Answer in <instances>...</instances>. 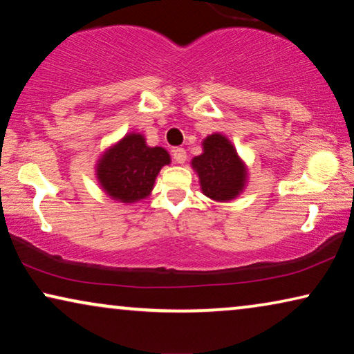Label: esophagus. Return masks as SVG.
Listing matches in <instances>:
<instances>
[{"label":"esophagus","mask_w":354,"mask_h":354,"mask_svg":"<svg viewBox=\"0 0 354 354\" xmlns=\"http://www.w3.org/2000/svg\"><path fill=\"white\" fill-rule=\"evenodd\" d=\"M172 156H174V161L177 164H183L187 161V151L183 148H176L172 151Z\"/></svg>","instance_id":"obj_1"}]
</instances>
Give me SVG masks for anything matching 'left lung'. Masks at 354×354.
Segmentation results:
<instances>
[{
  "label": "left lung",
  "mask_w": 354,
  "mask_h": 354,
  "mask_svg": "<svg viewBox=\"0 0 354 354\" xmlns=\"http://www.w3.org/2000/svg\"><path fill=\"white\" fill-rule=\"evenodd\" d=\"M200 177L203 193L214 201L234 200L243 192L246 167L234 145L221 133H212L203 142V153L192 159Z\"/></svg>",
  "instance_id": "left-lung-1"
}]
</instances>
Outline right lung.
<instances>
[{
	"mask_svg": "<svg viewBox=\"0 0 354 354\" xmlns=\"http://www.w3.org/2000/svg\"><path fill=\"white\" fill-rule=\"evenodd\" d=\"M171 162L161 147H148L140 133H129L103 153L96 164L100 185L120 203L145 200L153 190L159 171Z\"/></svg>",
	"mask_w": 354,
	"mask_h": 354,
	"instance_id": "1",
	"label": "right lung"
}]
</instances>
